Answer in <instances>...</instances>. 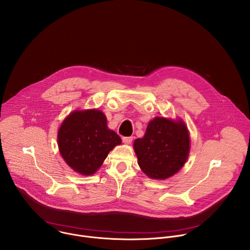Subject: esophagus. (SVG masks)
<instances>
[{
	"instance_id": "34e87169",
	"label": "esophagus",
	"mask_w": 250,
	"mask_h": 250,
	"mask_svg": "<svg viewBox=\"0 0 250 250\" xmlns=\"http://www.w3.org/2000/svg\"><path fill=\"white\" fill-rule=\"evenodd\" d=\"M132 141H133V137H123V138H122V142H123L124 144H127V145L131 144Z\"/></svg>"
}]
</instances>
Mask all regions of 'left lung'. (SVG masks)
Wrapping results in <instances>:
<instances>
[{
    "label": "left lung",
    "instance_id": "left-lung-1",
    "mask_svg": "<svg viewBox=\"0 0 250 250\" xmlns=\"http://www.w3.org/2000/svg\"><path fill=\"white\" fill-rule=\"evenodd\" d=\"M138 164L151 179L164 180L176 174L189 153V135L182 120L155 117L145 136L134 142Z\"/></svg>",
    "mask_w": 250,
    "mask_h": 250
}]
</instances>
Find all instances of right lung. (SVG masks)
Masks as SVG:
<instances>
[{
    "instance_id": "right-lung-1",
    "label": "right lung",
    "mask_w": 250,
    "mask_h": 250,
    "mask_svg": "<svg viewBox=\"0 0 250 250\" xmlns=\"http://www.w3.org/2000/svg\"><path fill=\"white\" fill-rule=\"evenodd\" d=\"M120 144V137L108 129L105 115L98 109L71 112L58 133L62 158L75 172L85 176L93 175L109 151Z\"/></svg>"
}]
</instances>
